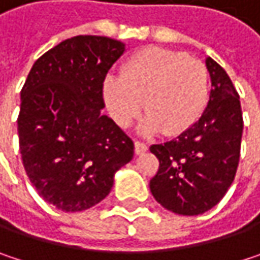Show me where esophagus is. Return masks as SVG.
Masks as SVG:
<instances>
[{"mask_svg":"<svg viewBox=\"0 0 260 260\" xmlns=\"http://www.w3.org/2000/svg\"><path fill=\"white\" fill-rule=\"evenodd\" d=\"M147 150V144L143 143V141H135V153L140 155V153H144Z\"/></svg>","mask_w":260,"mask_h":260,"instance_id":"esophagus-1","label":"esophagus"}]
</instances>
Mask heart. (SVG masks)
<instances>
[{
    "instance_id": "1",
    "label": "heart",
    "mask_w": 260,
    "mask_h": 260,
    "mask_svg": "<svg viewBox=\"0 0 260 260\" xmlns=\"http://www.w3.org/2000/svg\"><path fill=\"white\" fill-rule=\"evenodd\" d=\"M104 99L111 119L126 128L147 113L143 131L175 137L189 129L205 113L209 101L208 72L203 63L186 54L149 46L122 66L120 78L104 82Z\"/></svg>"
}]
</instances>
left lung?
Masks as SVG:
<instances>
[{
    "label": "left lung",
    "instance_id": "obj_1",
    "mask_svg": "<svg viewBox=\"0 0 260 260\" xmlns=\"http://www.w3.org/2000/svg\"><path fill=\"white\" fill-rule=\"evenodd\" d=\"M206 68L212 87L202 117L178 138L150 146L159 161L149 183L152 196L181 215H199L214 208L232 185L239 162L244 128L239 94L211 57Z\"/></svg>",
    "mask_w": 260,
    "mask_h": 260
}]
</instances>
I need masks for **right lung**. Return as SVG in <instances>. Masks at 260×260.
<instances>
[{
  "mask_svg": "<svg viewBox=\"0 0 260 260\" xmlns=\"http://www.w3.org/2000/svg\"><path fill=\"white\" fill-rule=\"evenodd\" d=\"M125 45L75 36L32 64L21 90L19 150L29 182L52 206L84 211L104 200L134 141L101 114L104 81Z\"/></svg>",
  "mask_w": 260,
  "mask_h": 260,
  "instance_id": "1",
  "label": "right lung"
}]
</instances>
